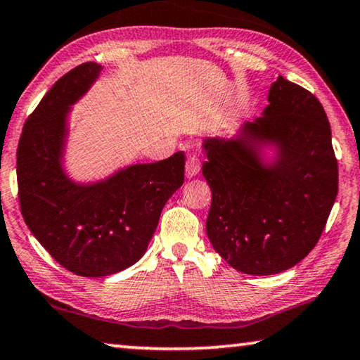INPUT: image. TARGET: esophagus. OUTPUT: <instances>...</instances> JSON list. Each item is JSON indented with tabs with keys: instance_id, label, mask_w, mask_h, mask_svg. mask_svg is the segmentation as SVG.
<instances>
[{
	"instance_id": "esophagus-1",
	"label": "esophagus",
	"mask_w": 360,
	"mask_h": 360,
	"mask_svg": "<svg viewBox=\"0 0 360 360\" xmlns=\"http://www.w3.org/2000/svg\"><path fill=\"white\" fill-rule=\"evenodd\" d=\"M198 171H200V158L197 155H189L186 162V176L187 178H192L195 176Z\"/></svg>"
}]
</instances>
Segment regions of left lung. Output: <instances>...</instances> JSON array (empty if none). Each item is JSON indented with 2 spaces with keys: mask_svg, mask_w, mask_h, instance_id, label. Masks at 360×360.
Wrapping results in <instances>:
<instances>
[{
  "mask_svg": "<svg viewBox=\"0 0 360 360\" xmlns=\"http://www.w3.org/2000/svg\"><path fill=\"white\" fill-rule=\"evenodd\" d=\"M269 105L240 138L207 139L202 173L211 189L207 233L233 269L287 271L309 255L338 193V162L323 107L311 91L278 77ZM272 140L279 158L262 169L255 147Z\"/></svg>",
  "mask_w": 360,
  "mask_h": 360,
  "instance_id": "obj_1",
  "label": "left lung"
}]
</instances>
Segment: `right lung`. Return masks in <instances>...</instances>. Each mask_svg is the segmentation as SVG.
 <instances>
[{
    "instance_id": "obj_1",
    "label": "right lung",
    "mask_w": 360,
    "mask_h": 360,
    "mask_svg": "<svg viewBox=\"0 0 360 360\" xmlns=\"http://www.w3.org/2000/svg\"><path fill=\"white\" fill-rule=\"evenodd\" d=\"M101 65L84 62L53 84L28 115L17 147V187L25 224L48 253L77 276L104 277L146 253L168 198L184 182V152L134 165L94 186L65 178L59 158L68 105Z\"/></svg>"
}]
</instances>
